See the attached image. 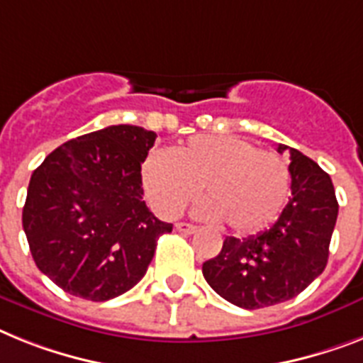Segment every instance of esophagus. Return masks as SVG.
I'll list each match as a JSON object with an SVG mask.
<instances>
[{
	"label": "esophagus",
	"mask_w": 363,
	"mask_h": 363,
	"mask_svg": "<svg viewBox=\"0 0 363 363\" xmlns=\"http://www.w3.org/2000/svg\"><path fill=\"white\" fill-rule=\"evenodd\" d=\"M176 230L185 233V235H191V233L196 232V226H193V224H189V223H176Z\"/></svg>",
	"instance_id": "1"
}]
</instances>
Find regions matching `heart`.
Masks as SVG:
<instances>
[{
    "instance_id": "heart-1",
    "label": "heart",
    "mask_w": 363,
    "mask_h": 363,
    "mask_svg": "<svg viewBox=\"0 0 363 363\" xmlns=\"http://www.w3.org/2000/svg\"><path fill=\"white\" fill-rule=\"evenodd\" d=\"M140 176L146 196L164 217L184 213L203 185L209 200L199 213L224 218L238 233L269 226L286 206L291 185L289 167L280 155L233 135H199L170 155L152 152Z\"/></svg>"
}]
</instances>
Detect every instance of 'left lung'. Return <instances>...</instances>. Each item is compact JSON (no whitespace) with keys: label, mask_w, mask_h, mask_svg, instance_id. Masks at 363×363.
Here are the masks:
<instances>
[{"label":"left lung","mask_w":363,"mask_h":363,"mask_svg":"<svg viewBox=\"0 0 363 363\" xmlns=\"http://www.w3.org/2000/svg\"><path fill=\"white\" fill-rule=\"evenodd\" d=\"M291 154V199L265 232L247 239L226 238L223 250L202 265L206 282L224 301L245 310L267 308L304 291L326 267L337 218L330 176L301 154Z\"/></svg>","instance_id":"8db88e82"}]
</instances>
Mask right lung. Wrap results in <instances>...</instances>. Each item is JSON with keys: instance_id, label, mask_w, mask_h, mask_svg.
<instances>
[{"instance_id": "right-lung-1", "label": "right lung", "mask_w": 363, "mask_h": 363, "mask_svg": "<svg viewBox=\"0 0 363 363\" xmlns=\"http://www.w3.org/2000/svg\"><path fill=\"white\" fill-rule=\"evenodd\" d=\"M155 137L109 125L65 143L33 172L23 232L37 267L70 295L104 302L130 291L172 232L143 200L140 163Z\"/></svg>"}]
</instances>
